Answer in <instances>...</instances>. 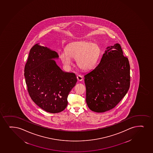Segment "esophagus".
<instances>
[{"label":"esophagus","mask_w":153,"mask_h":153,"mask_svg":"<svg viewBox=\"0 0 153 153\" xmlns=\"http://www.w3.org/2000/svg\"><path fill=\"white\" fill-rule=\"evenodd\" d=\"M77 78L78 81H82L83 80V76H82L80 75H78L77 76Z\"/></svg>","instance_id":"1"}]
</instances>
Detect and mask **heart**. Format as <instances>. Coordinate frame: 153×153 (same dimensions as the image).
Listing matches in <instances>:
<instances>
[{"instance_id":"1","label":"heart","mask_w":153,"mask_h":153,"mask_svg":"<svg viewBox=\"0 0 153 153\" xmlns=\"http://www.w3.org/2000/svg\"><path fill=\"white\" fill-rule=\"evenodd\" d=\"M100 54V49L96 43L87 41L73 42L66 48V52L59 54L62 63L65 67L73 64L72 59H76L78 67L83 71L93 68Z\"/></svg>"}]
</instances>
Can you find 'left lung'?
<instances>
[{
    "label": "left lung",
    "mask_w": 153,
    "mask_h": 153,
    "mask_svg": "<svg viewBox=\"0 0 153 153\" xmlns=\"http://www.w3.org/2000/svg\"><path fill=\"white\" fill-rule=\"evenodd\" d=\"M130 79L129 61L120 45L108 47L99 65L85 75L89 108L103 113L115 108L129 90Z\"/></svg>",
    "instance_id": "1"
}]
</instances>
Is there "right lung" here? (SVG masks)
Masks as SVG:
<instances>
[{"mask_svg": "<svg viewBox=\"0 0 153 153\" xmlns=\"http://www.w3.org/2000/svg\"><path fill=\"white\" fill-rule=\"evenodd\" d=\"M58 57L55 51L36 44L25 67L29 95L39 107L51 113L65 110L68 94L77 81L75 74L63 72L53 60Z\"/></svg>", "mask_w": 153, "mask_h": 153, "instance_id": "add662e5", "label": "right lung"}]
</instances>
